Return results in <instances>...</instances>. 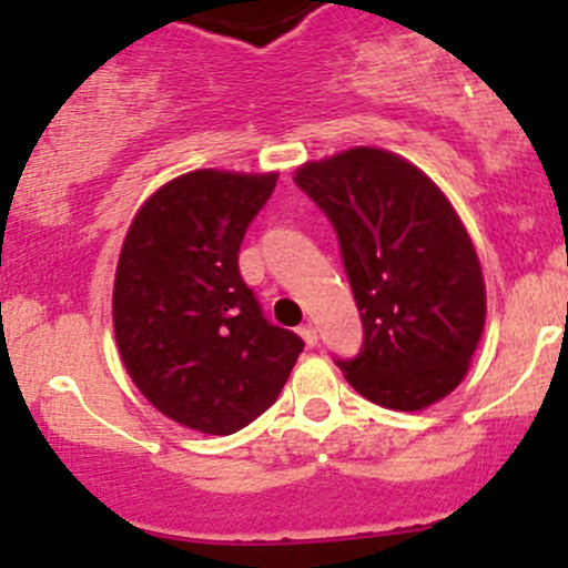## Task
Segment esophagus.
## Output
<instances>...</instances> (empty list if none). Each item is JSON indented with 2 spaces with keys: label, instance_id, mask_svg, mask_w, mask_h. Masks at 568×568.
<instances>
[{
  "label": "esophagus",
  "instance_id": "34e87169",
  "mask_svg": "<svg viewBox=\"0 0 568 568\" xmlns=\"http://www.w3.org/2000/svg\"><path fill=\"white\" fill-rule=\"evenodd\" d=\"M301 335H303V341L308 343V346H316L318 335H316V327H314V324H303V327H301Z\"/></svg>",
  "mask_w": 568,
  "mask_h": 568
}]
</instances>
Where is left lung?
<instances>
[{"label":"left lung","instance_id":"left-lung-1","mask_svg":"<svg viewBox=\"0 0 568 568\" xmlns=\"http://www.w3.org/2000/svg\"><path fill=\"white\" fill-rule=\"evenodd\" d=\"M327 214L362 316L359 354L335 359L346 381L388 410H422L467 375L486 284L448 199L424 171L375 146H354L295 174Z\"/></svg>","mask_w":568,"mask_h":568}]
</instances>
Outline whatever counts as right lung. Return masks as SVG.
Segmentation results:
<instances>
[{"label":"right lung","mask_w":568,"mask_h":568,"mask_svg":"<svg viewBox=\"0 0 568 568\" xmlns=\"http://www.w3.org/2000/svg\"><path fill=\"white\" fill-rule=\"evenodd\" d=\"M276 174L190 171L133 216L114 273V341L171 422L233 435L276 403L305 343L271 324L239 271Z\"/></svg>","instance_id":"add662e5"}]
</instances>
